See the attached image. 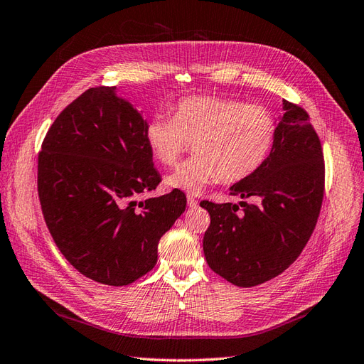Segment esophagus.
I'll return each instance as SVG.
<instances>
[{"instance_id":"esophagus-1","label":"esophagus","mask_w":364,"mask_h":364,"mask_svg":"<svg viewBox=\"0 0 364 364\" xmlns=\"http://www.w3.org/2000/svg\"><path fill=\"white\" fill-rule=\"evenodd\" d=\"M188 205L191 209H195V207H198V201H196L193 196H188Z\"/></svg>"}]
</instances>
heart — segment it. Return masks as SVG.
Here are the masks:
<instances>
[{
  "label": "heart",
  "mask_w": 364,
  "mask_h": 364,
  "mask_svg": "<svg viewBox=\"0 0 364 364\" xmlns=\"http://www.w3.org/2000/svg\"><path fill=\"white\" fill-rule=\"evenodd\" d=\"M273 114L242 100L192 96L176 103L173 116H154L144 129L152 155L172 166L193 141L195 155L166 178L172 189L192 195L223 180L237 183L265 163L276 139Z\"/></svg>",
  "instance_id": "1"
}]
</instances>
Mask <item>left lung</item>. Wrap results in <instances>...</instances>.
Instances as JSON below:
<instances>
[{"label":"left lung","mask_w":364,"mask_h":364,"mask_svg":"<svg viewBox=\"0 0 364 364\" xmlns=\"http://www.w3.org/2000/svg\"><path fill=\"white\" fill-rule=\"evenodd\" d=\"M282 111L265 163L230 188L232 195L253 203H200L210 215L203 240L205 261L236 287H256L284 273L313 235L323 201L317 132L304 108L282 100Z\"/></svg>","instance_id":"obj_1"}]
</instances>
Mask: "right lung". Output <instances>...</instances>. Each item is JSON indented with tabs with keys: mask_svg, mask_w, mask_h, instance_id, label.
<instances>
[{
	"mask_svg": "<svg viewBox=\"0 0 364 364\" xmlns=\"http://www.w3.org/2000/svg\"><path fill=\"white\" fill-rule=\"evenodd\" d=\"M148 122L116 87L87 90L51 124L38 159V193L60 253L99 284H132L157 264L159 241L184 210L160 183L144 140Z\"/></svg>",
	"mask_w": 364,
	"mask_h": 364,
	"instance_id": "1",
	"label": "right lung"
}]
</instances>
